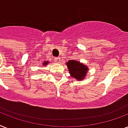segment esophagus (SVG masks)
Returning a JSON list of instances; mask_svg holds the SVG:
<instances>
[{"label":"esophagus","mask_w":128,"mask_h":128,"mask_svg":"<svg viewBox=\"0 0 128 128\" xmlns=\"http://www.w3.org/2000/svg\"><path fill=\"white\" fill-rule=\"evenodd\" d=\"M55 62H56V63H60V58H58V57H56V59H55Z\"/></svg>","instance_id":"1"}]
</instances>
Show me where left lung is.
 <instances>
[{"instance_id": "1", "label": "left lung", "mask_w": 128, "mask_h": 128, "mask_svg": "<svg viewBox=\"0 0 128 128\" xmlns=\"http://www.w3.org/2000/svg\"><path fill=\"white\" fill-rule=\"evenodd\" d=\"M69 72L72 77L78 80H83L86 77L88 68L83 64L76 62V60H69L66 64Z\"/></svg>"}]
</instances>
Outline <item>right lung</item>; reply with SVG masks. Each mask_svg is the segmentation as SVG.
<instances>
[{
    "instance_id": "right-lung-1",
    "label": "right lung",
    "mask_w": 128,
    "mask_h": 128,
    "mask_svg": "<svg viewBox=\"0 0 128 128\" xmlns=\"http://www.w3.org/2000/svg\"><path fill=\"white\" fill-rule=\"evenodd\" d=\"M47 63H48V62H46L45 64H44V65H46V64H47Z\"/></svg>"
}]
</instances>
